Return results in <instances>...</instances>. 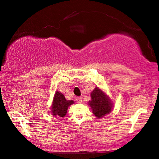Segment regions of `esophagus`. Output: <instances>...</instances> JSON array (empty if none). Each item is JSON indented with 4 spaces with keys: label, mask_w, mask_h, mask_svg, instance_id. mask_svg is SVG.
Returning a JSON list of instances; mask_svg holds the SVG:
<instances>
[{
    "label": "esophagus",
    "mask_w": 159,
    "mask_h": 159,
    "mask_svg": "<svg viewBox=\"0 0 159 159\" xmlns=\"http://www.w3.org/2000/svg\"><path fill=\"white\" fill-rule=\"evenodd\" d=\"M76 102H78V103H81V102H83L81 98H76Z\"/></svg>",
    "instance_id": "34e87169"
}]
</instances>
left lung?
<instances>
[{"mask_svg":"<svg viewBox=\"0 0 159 159\" xmlns=\"http://www.w3.org/2000/svg\"><path fill=\"white\" fill-rule=\"evenodd\" d=\"M91 100L88 104L92 109L93 114L98 118H102L111 112L113 107L112 102L105 93L96 87L90 94Z\"/></svg>","mask_w":159,"mask_h":159,"instance_id":"8db88e82","label":"left lung"}]
</instances>
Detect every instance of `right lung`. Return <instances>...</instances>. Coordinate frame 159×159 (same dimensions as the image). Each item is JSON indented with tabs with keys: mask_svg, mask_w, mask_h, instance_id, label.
<instances>
[{
	"mask_svg": "<svg viewBox=\"0 0 159 159\" xmlns=\"http://www.w3.org/2000/svg\"><path fill=\"white\" fill-rule=\"evenodd\" d=\"M73 100H66L65 97L60 92L55 93L52 104V114L55 117H64L67 113L68 107L73 104Z\"/></svg>",
	"mask_w": 159,
	"mask_h": 159,
	"instance_id": "add662e5",
	"label": "right lung"
}]
</instances>
